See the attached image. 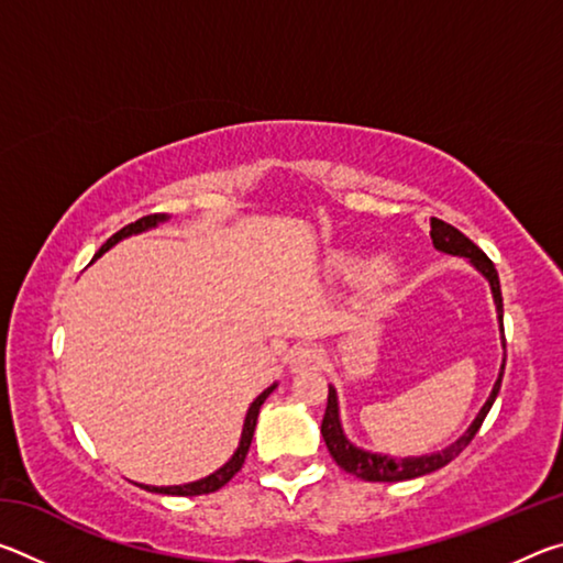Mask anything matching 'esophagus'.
Instances as JSON below:
<instances>
[{
    "mask_svg": "<svg viewBox=\"0 0 563 563\" xmlns=\"http://www.w3.org/2000/svg\"><path fill=\"white\" fill-rule=\"evenodd\" d=\"M320 365H322V350L312 347V345L298 347L290 355V369H292V373H305V369H316Z\"/></svg>",
    "mask_w": 563,
    "mask_h": 563,
    "instance_id": "obj_1",
    "label": "esophagus"
}]
</instances>
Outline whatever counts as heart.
<instances>
[{"mask_svg":"<svg viewBox=\"0 0 563 563\" xmlns=\"http://www.w3.org/2000/svg\"><path fill=\"white\" fill-rule=\"evenodd\" d=\"M328 268L332 273H347L352 268V261L342 253L330 255ZM393 278H395V263L389 261L387 255H373V258H367L357 271V283L367 290L383 288V285H387Z\"/></svg>","mask_w":563,"mask_h":563,"instance_id":"b5f03b06","label":"heart"}]
</instances>
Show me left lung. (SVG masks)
Returning <instances> with one entry per match:
<instances>
[{
    "mask_svg": "<svg viewBox=\"0 0 563 563\" xmlns=\"http://www.w3.org/2000/svg\"><path fill=\"white\" fill-rule=\"evenodd\" d=\"M430 225H432L430 235H432V243H434L437 251L450 253V255H460V258H466V261L474 265L476 271L484 275V278L489 280L492 295H494V305H497V318H499V325H501V332H504V322H501L504 320L501 288H499V275H497V268H494V263L479 251V247H476L470 241V238L456 231L454 225L440 221V218H432ZM501 340H504V335H501ZM504 365H507V340H504V362H501L499 377H497V383H494V387H492L489 399L479 409V415H476V419L470 424V430H466L460 437V440L452 442L442 452L422 454V456H405V460H393V456H387V454H375V452L360 450V446L352 444L347 437H345V432H342L335 387L328 389V407H325V417H322V427H320L322 440H325L328 452L332 454V460H335L342 466V470H345L352 476H357V479H365V482H405V479H415V476H424V474H430V472L442 470V466L450 464L454 456H460V452L464 450V446L474 440L476 432H479L484 417L489 415L494 399H497V395H499L501 377H504Z\"/></svg>",
    "mask_w": 563,
    "mask_h": 563,
    "instance_id": "8db88e82",
    "label": "left lung"
}]
</instances>
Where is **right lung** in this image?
<instances>
[{
    "instance_id": "add662e5",
    "label": "right lung",
    "mask_w": 563,
    "mask_h": 563,
    "mask_svg": "<svg viewBox=\"0 0 563 563\" xmlns=\"http://www.w3.org/2000/svg\"><path fill=\"white\" fill-rule=\"evenodd\" d=\"M164 221H168L166 213H154V216L139 218L136 223L123 225L119 233H113L109 241L101 245V251L93 255V258H99L101 253H107L111 245H117L121 241V238H129L133 233H144V231H148V228H156L158 223H164ZM273 389H275V385H271L268 389H265V393H261L258 397H255V402L251 405V409H247V415H245L241 444H238L235 454L221 466V470L213 472V474H208L206 479H198V482H190V484H178V487H148V484H139V487L146 489V492H156V494H170V497H198V494H211V492H218L221 487H225V484L231 482L238 472H241V466L245 462V454H247V450H251V442H253L255 422H258L261 405L265 402V399H268V395L273 393Z\"/></svg>"
}]
</instances>
